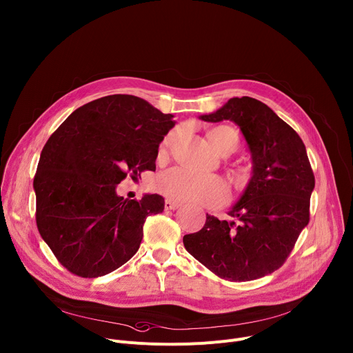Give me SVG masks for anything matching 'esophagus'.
<instances>
[{
	"instance_id": "1",
	"label": "esophagus",
	"mask_w": 353,
	"mask_h": 353,
	"mask_svg": "<svg viewBox=\"0 0 353 353\" xmlns=\"http://www.w3.org/2000/svg\"><path fill=\"white\" fill-rule=\"evenodd\" d=\"M180 205H181L180 203H176V201H172V200H166L165 201V210H176Z\"/></svg>"
}]
</instances>
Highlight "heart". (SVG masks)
<instances>
[{"label": "heart", "instance_id": "obj_1", "mask_svg": "<svg viewBox=\"0 0 353 353\" xmlns=\"http://www.w3.org/2000/svg\"><path fill=\"white\" fill-rule=\"evenodd\" d=\"M176 131L170 132L160 148L165 153L173 143ZM210 145L222 156H227L236 150L239 145V134L232 126L219 125L207 132ZM157 193L174 201L200 203L208 207H216L228 200V188L219 177L200 176L181 168H173L160 173L154 180Z\"/></svg>", "mask_w": 353, "mask_h": 353}]
</instances>
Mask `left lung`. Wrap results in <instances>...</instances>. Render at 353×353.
Instances as JSON below:
<instances>
[{
    "label": "left lung",
    "mask_w": 353,
    "mask_h": 353,
    "mask_svg": "<svg viewBox=\"0 0 353 353\" xmlns=\"http://www.w3.org/2000/svg\"><path fill=\"white\" fill-rule=\"evenodd\" d=\"M200 119L239 126L250 152L252 177L228 211L232 219L207 214L199 232L184 235V248L225 280L270 274L284 263L310 221L315 179L305 146L272 108L250 97H234Z\"/></svg>",
    "instance_id": "left-lung-1"
}]
</instances>
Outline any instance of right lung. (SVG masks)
Wrapping results in <instances>:
<instances>
[{
    "label": "right lung",
    "mask_w": 353,
    "mask_h": 353,
    "mask_svg": "<svg viewBox=\"0 0 353 353\" xmlns=\"http://www.w3.org/2000/svg\"><path fill=\"white\" fill-rule=\"evenodd\" d=\"M174 123L146 100L115 94L77 108L48 139L34 179L37 225L69 272L100 277L138 252L146 216L162 212L165 199H123L117 185L156 170Z\"/></svg>",
    "instance_id": "right-lung-1"
}]
</instances>
